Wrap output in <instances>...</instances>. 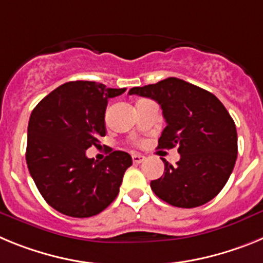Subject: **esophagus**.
Instances as JSON below:
<instances>
[{
  "mask_svg": "<svg viewBox=\"0 0 263 263\" xmlns=\"http://www.w3.org/2000/svg\"><path fill=\"white\" fill-rule=\"evenodd\" d=\"M132 159H133L134 163H142L143 160H145V155L133 154V155H132Z\"/></svg>",
  "mask_w": 263,
  "mask_h": 263,
  "instance_id": "34e87169",
  "label": "esophagus"
}]
</instances>
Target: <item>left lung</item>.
Masks as SVG:
<instances>
[{"label":"left lung","instance_id":"8db88e82","mask_svg":"<svg viewBox=\"0 0 263 263\" xmlns=\"http://www.w3.org/2000/svg\"><path fill=\"white\" fill-rule=\"evenodd\" d=\"M129 95L155 100L167 126L158 148L178 146L176 166L164 163V174L150 187L159 199L179 208H195L212 200L227 184L237 159L233 118L215 95L176 78L134 87Z\"/></svg>","mask_w":263,"mask_h":263}]
</instances>
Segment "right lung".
Segmentation results:
<instances>
[{
	"label": "right lung",
	"mask_w": 263,
	"mask_h": 263,
	"mask_svg": "<svg viewBox=\"0 0 263 263\" xmlns=\"http://www.w3.org/2000/svg\"><path fill=\"white\" fill-rule=\"evenodd\" d=\"M126 88L96 81H69L48 93L31 111L26 162L36 188L53 210L71 217L103 212L117 197L132 163L125 152H111L101 162L88 158L104 137L108 99Z\"/></svg>",
	"instance_id": "1"
}]
</instances>
